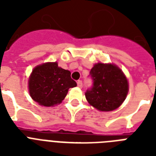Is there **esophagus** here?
<instances>
[{
	"mask_svg": "<svg viewBox=\"0 0 156 156\" xmlns=\"http://www.w3.org/2000/svg\"><path fill=\"white\" fill-rule=\"evenodd\" d=\"M77 84H78V87H80V88L83 87V81L82 80H78V82H77Z\"/></svg>",
	"mask_w": 156,
	"mask_h": 156,
	"instance_id": "esophagus-1",
	"label": "esophagus"
}]
</instances>
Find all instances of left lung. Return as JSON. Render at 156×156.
Returning a JSON list of instances; mask_svg holds the SVG:
<instances>
[{"instance_id":"left-lung-1","label":"left lung","mask_w":156,"mask_h":156,"mask_svg":"<svg viewBox=\"0 0 156 156\" xmlns=\"http://www.w3.org/2000/svg\"><path fill=\"white\" fill-rule=\"evenodd\" d=\"M92 86L85 92L89 104L100 111H112L126 99L129 85L126 76L117 66L98 63L89 75Z\"/></svg>"}]
</instances>
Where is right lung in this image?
I'll return each instance as SVG.
<instances>
[{"label": "right lung", "mask_w": 156, "mask_h": 156, "mask_svg": "<svg viewBox=\"0 0 156 156\" xmlns=\"http://www.w3.org/2000/svg\"><path fill=\"white\" fill-rule=\"evenodd\" d=\"M70 74L69 70L58 67L56 62L36 66L29 79L30 96L43 106L60 104L66 96L69 89L77 86Z\"/></svg>", "instance_id": "1"}]
</instances>
